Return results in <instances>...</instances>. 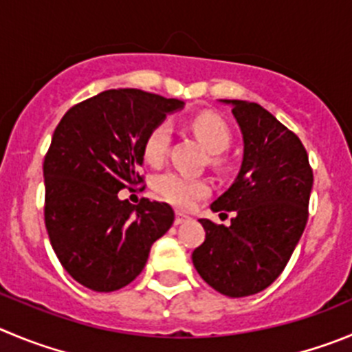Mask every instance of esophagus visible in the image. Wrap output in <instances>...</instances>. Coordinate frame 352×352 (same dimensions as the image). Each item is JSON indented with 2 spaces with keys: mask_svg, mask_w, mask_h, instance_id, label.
Instances as JSON below:
<instances>
[{
  "mask_svg": "<svg viewBox=\"0 0 352 352\" xmlns=\"http://www.w3.org/2000/svg\"><path fill=\"white\" fill-rule=\"evenodd\" d=\"M186 221H189V215H186V213H182V212L175 213V224L177 226L182 224V222H186Z\"/></svg>",
  "mask_w": 352,
  "mask_h": 352,
  "instance_id": "obj_1",
  "label": "esophagus"
}]
</instances>
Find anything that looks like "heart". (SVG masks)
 <instances>
[{
	"label": "heart",
	"mask_w": 352,
	"mask_h": 352,
	"mask_svg": "<svg viewBox=\"0 0 352 352\" xmlns=\"http://www.w3.org/2000/svg\"><path fill=\"white\" fill-rule=\"evenodd\" d=\"M191 128L199 142L210 154H221L231 144V131L222 118L212 113H201L191 121ZM172 128L166 121L157 123L144 140V157L151 165L165 160L170 146ZM154 189L163 199L179 208H189L199 199L210 195V186L201 179L180 175L177 172H165L154 179Z\"/></svg>",
	"instance_id": "1"
}]
</instances>
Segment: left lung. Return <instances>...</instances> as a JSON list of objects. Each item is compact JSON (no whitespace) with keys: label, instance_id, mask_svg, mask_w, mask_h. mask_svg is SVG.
Returning a JSON list of instances; mask_svg holds the SVG:
<instances>
[{"label":"left lung","instance_id":"1","mask_svg":"<svg viewBox=\"0 0 352 352\" xmlns=\"http://www.w3.org/2000/svg\"><path fill=\"white\" fill-rule=\"evenodd\" d=\"M243 133V163L213 212H234L231 226L201 219L206 238L192 252L203 280L228 297L267 288L283 272L309 217L313 168L294 131L269 111L245 100H224Z\"/></svg>","mask_w":352,"mask_h":352}]
</instances>
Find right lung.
<instances>
[{
    "label": "right lung",
    "instance_id": "1",
    "mask_svg": "<svg viewBox=\"0 0 352 352\" xmlns=\"http://www.w3.org/2000/svg\"><path fill=\"white\" fill-rule=\"evenodd\" d=\"M182 100L137 88L106 90L62 116L43 163L45 226L72 280L94 292L126 287L173 224L172 206L118 192L144 182V140Z\"/></svg>",
    "mask_w": 352,
    "mask_h": 352
}]
</instances>
